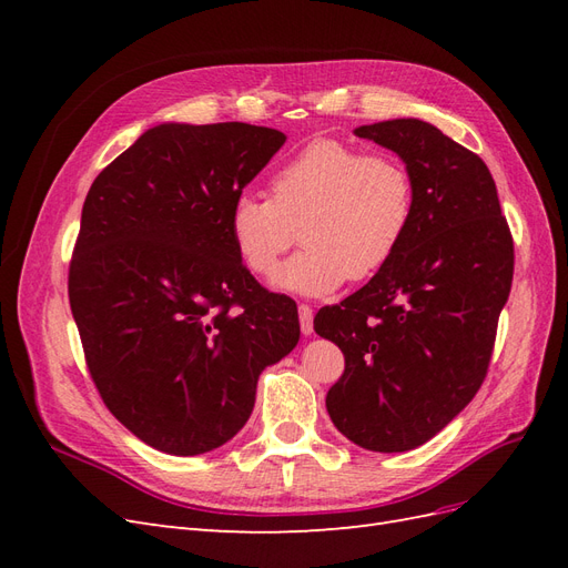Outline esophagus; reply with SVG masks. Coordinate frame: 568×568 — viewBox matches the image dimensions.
Returning <instances> with one entry per match:
<instances>
[{"label": "esophagus", "mask_w": 568, "mask_h": 568, "mask_svg": "<svg viewBox=\"0 0 568 568\" xmlns=\"http://www.w3.org/2000/svg\"><path fill=\"white\" fill-rule=\"evenodd\" d=\"M298 322L303 336H313V307L311 305H298Z\"/></svg>", "instance_id": "obj_1"}]
</instances>
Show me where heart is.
Segmentation results:
<instances>
[{
	"instance_id": "obj_1",
	"label": "heart",
	"mask_w": 568,
	"mask_h": 568,
	"mask_svg": "<svg viewBox=\"0 0 568 568\" xmlns=\"http://www.w3.org/2000/svg\"><path fill=\"white\" fill-rule=\"evenodd\" d=\"M270 194L234 199L230 236L257 277L274 274L301 239L305 248L274 277V286L301 296L379 274L415 217V182L398 159L336 140L307 144L277 168Z\"/></svg>"
}]
</instances>
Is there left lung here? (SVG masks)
<instances>
[{
	"label": "left lung",
	"instance_id": "left-lung-1",
	"mask_svg": "<svg viewBox=\"0 0 568 568\" xmlns=\"http://www.w3.org/2000/svg\"><path fill=\"white\" fill-rule=\"evenodd\" d=\"M353 132L405 163L415 217L393 261L315 317V332L346 357L326 412L359 448L405 453L448 426L484 384L514 244L476 153L417 118Z\"/></svg>",
	"mask_w": 568,
	"mask_h": 568
}]
</instances>
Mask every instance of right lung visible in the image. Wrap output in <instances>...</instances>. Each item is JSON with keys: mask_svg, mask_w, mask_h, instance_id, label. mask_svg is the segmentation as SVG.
Wrapping results in <instances>:
<instances>
[{"mask_svg": "<svg viewBox=\"0 0 568 568\" xmlns=\"http://www.w3.org/2000/svg\"><path fill=\"white\" fill-rule=\"evenodd\" d=\"M284 142L248 123H163L84 199L68 272L84 357L111 415L161 453L234 438L257 376L301 338L296 303L257 284L230 236L234 199Z\"/></svg>", "mask_w": 568, "mask_h": 568, "instance_id": "add662e5", "label": "right lung"}]
</instances>
